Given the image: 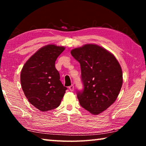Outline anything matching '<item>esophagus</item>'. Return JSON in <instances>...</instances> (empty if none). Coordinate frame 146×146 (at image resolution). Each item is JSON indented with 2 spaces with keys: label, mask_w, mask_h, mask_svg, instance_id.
<instances>
[{
  "label": "esophagus",
  "mask_w": 146,
  "mask_h": 146,
  "mask_svg": "<svg viewBox=\"0 0 146 146\" xmlns=\"http://www.w3.org/2000/svg\"><path fill=\"white\" fill-rule=\"evenodd\" d=\"M69 90H70L71 91H73V90H74V86L73 85H71L70 87H69Z\"/></svg>",
  "instance_id": "1"
}]
</instances>
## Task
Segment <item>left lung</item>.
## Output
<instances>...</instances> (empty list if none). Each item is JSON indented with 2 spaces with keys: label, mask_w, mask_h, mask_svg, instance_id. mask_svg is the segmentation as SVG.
Segmentation results:
<instances>
[{
  "label": "left lung",
  "mask_w": 146,
  "mask_h": 146,
  "mask_svg": "<svg viewBox=\"0 0 146 146\" xmlns=\"http://www.w3.org/2000/svg\"><path fill=\"white\" fill-rule=\"evenodd\" d=\"M80 64L84 90L78 91L80 106L98 115L117 99L123 82L122 71L115 56L97 44H88L71 51Z\"/></svg>",
  "instance_id": "left-lung-1"
}]
</instances>
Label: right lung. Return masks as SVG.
I'll use <instances>...</instances> for the list:
<instances>
[{"mask_svg": "<svg viewBox=\"0 0 146 146\" xmlns=\"http://www.w3.org/2000/svg\"><path fill=\"white\" fill-rule=\"evenodd\" d=\"M65 48L49 44L39 49L24 64L21 73L22 89L32 105L45 112L58 108L67 88L60 80L55 61Z\"/></svg>", "mask_w": 146, "mask_h": 146, "instance_id": "add662e5", "label": "right lung"}]
</instances>
